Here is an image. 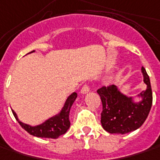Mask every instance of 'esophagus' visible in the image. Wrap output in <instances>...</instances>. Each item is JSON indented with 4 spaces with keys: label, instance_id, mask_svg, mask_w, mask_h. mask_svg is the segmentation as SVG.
<instances>
[{
    "label": "esophagus",
    "instance_id": "34e87169",
    "mask_svg": "<svg viewBox=\"0 0 160 160\" xmlns=\"http://www.w3.org/2000/svg\"><path fill=\"white\" fill-rule=\"evenodd\" d=\"M89 90H90L89 86L88 85V84H85V85L81 88V89H80V93H81V94H87V93H88V92H89Z\"/></svg>",
    "mask_w": 160,
    "mask_h": 160
}]
</instances>
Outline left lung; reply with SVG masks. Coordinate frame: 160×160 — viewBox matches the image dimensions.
Here are the masks:
<instances>
[{
	"instance_id": "1",
	"label": "left lung",
	"mask_w": 160,
	"mask_h": 160,
	"mask_svg": "<svg viewBox=\"0 0 160 160\" xmlns=\"http://www.w3.org/2000/svg\"><path fill=\"white\" fill-rule=\"evenodd\" d=\"M142 72L147 88L138 95L142 98L138 102H134L133 97L122 94L114 85L102 87L97 90L102 104L101 123L108 133L124 135L135 131L148 117L152 105V86L143 67Z\"/></svg>"
}]
</instances>
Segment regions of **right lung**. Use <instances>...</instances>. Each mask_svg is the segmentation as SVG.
<instances>
[{"label": "right lung", "mask_w": 160, "mask_h": 160, "mask_svg": "<svg viewBox=\"0 0 160 160\" xmlns=\"http://www.w3.org/2000/svg\"><path fill=\"white\" fill-rule=\"evenodd\" d=\"M33 51H32V52H33ZM76 98H77V93L73 92L66 99L64 105L62 108L60 112L47 119L42 124L38 125L35 127H32L30 125L21 122L18 118L17 113L15 112L13 110H12V113H13L16 119L18 120V122L20 124V126L25 131H27L30 135L37 136V137H42V138L57 139L60 135L65 134L66 131L69 129L70 125H71L69 120L70 110H71V107L73 104Z\"/></svg>", "instance_id": "right-lung-1"}]
</instances>
